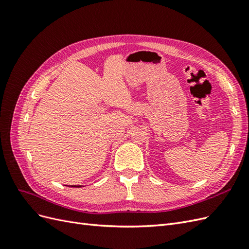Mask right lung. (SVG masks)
<instances>
[{"label":"right lung","mask_w":249,"mask_h":249,"mask_svg":"<svg viewBox=\"0 0 249 249\" xmlns=\"http://www.w3.org/2000/svg\"><path fill=\"white\" fill-rule=\"evenodd\" d=\"M72 187H74V188H77V187H81V186H72Z\"/></svg>","instance_id":"add662e5"}]
</instances>
